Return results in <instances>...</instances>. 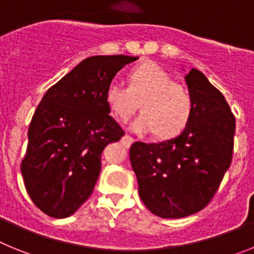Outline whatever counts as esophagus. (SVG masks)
Returning a JSON list of instances; mask_svg holds the SVG:
<instances>
[{"instance_id": "1", "label": "esophagus", "mask_w": 254, "mask_h": 254, "mask_svg": "<svg viewBox=\"0 0 254 254\" xmlns=\"http://www.w3.org/2000/svg\"><path fill=\"white\" fill-rule=\"evenodd\" d=\"M133 141H134L133 138H132L131 136H128V134H125V136H123V137L121 138V142H122L126 147L131 146L132 143H133Z\"/></svg>"}]
</instances>
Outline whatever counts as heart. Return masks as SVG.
Wrapping results in <instances>:
<instances>
[{"label": "heart", "mask_w": 254, "mask_h": 254, "mask_svg": "<svg viewBox=\"0 0 254 254\" xmlns=\"http://www.w3.org/2000/svg\"><path fill=\"white\" fill-rule=\"evenodd\" d=\"M105 102L118 120L128 121L141 103L142 113L131 123L138 134L158 132L160 137H173L187 126L192 114V99L183 85L159 64L146 62L128 75V86L113 81L107 86Z\"/></svg>", "instance_id": "b5f03b06"}]
</instances>
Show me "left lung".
I'll use <instances>...</instances> for the list:
<instances>
[{
  "label": "left lung",
  "instance_id": "left-lung-1",
  "mask_svg": "<svg viewBox=\"0 0 254 254\" xmlns=\"http://www.w3.org/2000/svg\"><path fill=\"white\" fill-rule=\"evenodd\" d=\"M185 80L192 99L185 129L169 140L134 142L129 149L141 199L163 219L202 210L232 163L235 118L225 98L198 69H190Z\"/></svg>",
  "mask_w": 254,
  "mask_h": 254
}]
</instances>
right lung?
Instances as JSON below:
<instances>
[{
    "instance_id": "add662e5",
    "label": "right lung",
    "mask_w": 254,
    "mask_h": 254,
    "mask_svg": "<svg viewBox=\"0 0 254 254\" xmlns=\"http://www.w3.org/2000/svg\"><path fill=\"white\" fill-rule=\"evenodd\" d=\"M138 57L94 56L81 61L44 94L28 131L21 174L34 205L64 219L93 193L102 152L125 132L109 116L105 90Z\"/></svg>"
}]
</instances>
